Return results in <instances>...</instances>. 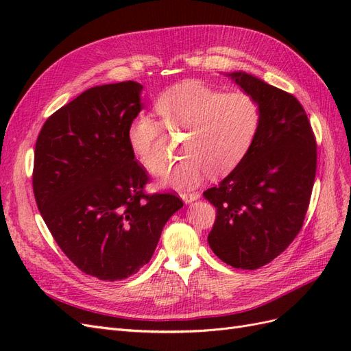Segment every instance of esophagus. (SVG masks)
<instances>
[{"instance_id":"34e87169","label":"esophagus","mask_w":351,"mask_h":351,"mask_svg":"<svg viewBox=\"0 0 351 351\" xmlns=\"http://www.w3.org/2000/svg\"><path fill=\"white\" fill-rule=\"evenodd\" d=\"M180 197L184 200V204H192V202H195L200 197V195L197 192H184L180 195Z\"/></svg>"}]
</instances>
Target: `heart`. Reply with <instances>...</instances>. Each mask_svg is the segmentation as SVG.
<instances>
[{
  "label": "heart",
  "instance_id": "1",
  "mask_svg": "<svg viewBox=\"0 0 351 351\" xmlns=\"http://www.w3.org/2000/svg\"><path fill=\"white\" fill-rule=\"evenodd\" d=\"M155 110L169 132L184 133L183 161L164 169L159 184L193 187L210 176H224L247 155L256 139L262 110L244 90L224 92L199 82H186L165 90ZM149 115H139L129 127V145L149 173H158V154L164 127Z\"/></svg>",
  "mask_w": 351,
  "mask_h": 351
}]
</instances>
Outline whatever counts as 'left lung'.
<instances>
[{"label": "left lung", "mask_w": 351, "mask_h": 351, "mask_svg": "<svg viewBox=\"0 0 351 351\" xmlns=\"http://www.w3.org/2000/svg\"><path fill=\"white\" fill-rule=\"evenodd\" d=\"M227 76L259 101L262 119L243 161L204 192L217 209L208 243L232 268L258 269L302 230L316 174V142L293 95L246 71Z\"/></svg>", "instance_id": "8db88e82"}]
</instances>
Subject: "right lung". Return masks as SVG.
Masks as SVG:
<instances>
[{
    "label": "right lung",
    "instance_id": "right-lung-1",
    "mask_svg": "<svg viewBox=\"0 0 351 351\" xmlns=\"http://www.w3.org/2000/svg\"><path fill=\"white\" fill-rule=\"evenodd\" d=\"M141 83L93 86L45 121L34 164L36 205L60 249L102 281L129 278L151 261L167 221L183 206L145 195L129 127L142 111Z\"/></svg>",
    "mask_w": 351,
    "mask_h": 351
}]
</instances>
